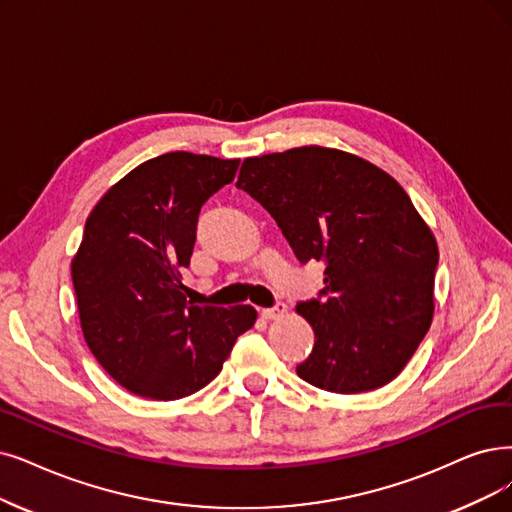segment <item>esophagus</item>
<instances>
[{"label": "esophagus", "instance_id": "obj_1", "mask_svg": "<svg viewBox=\"0 0 512 512\" xmlns=\"http://www.w3.org/2000/svg\"><path fill=\"white\" fill-rule=\"evenodd\" d=\"M285 311H288V309H285V304H275L273 306V309H262L260 311V315H262V319H267V321H275V319H279V317H283L285 315Z\"/></svg>", "mask_w": 512, "mask_h": 512}]
</instances>
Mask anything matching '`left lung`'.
I'll use <instances>...</instances> for the list:
<instances>
[{"instance_id":"1","label":"left lung","mask_w":512,"mask_h":512,"mask_svg":"<svg viewBox=\"0 0 512 512\" xmlns=\"http://www.w3.org/2000/svg\"><path fill=\"white\" fill-rule=\"evenodd\" d=\"M237 187L275 218L300 262H325L321 298L296 304L315 332L296 374L340 395L397 378L433 323L439 262L399 182L359 155L309 145L243 159Z\"/></svg>"}]
</instances>
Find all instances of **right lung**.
Masks as SVG:
<instances>
[{"mask_svg":"<svg viewBox=\"0 0 512 512\" xmlns=\"http://www.w3.org/2000/svg\"><path fill=\"white\" fill-rule=\"evenodd\" d=\"M239 159L174 151L140 163L100 197L71 260L81 332L132 395L174 401L222 370L256 323L250 304L197 306L189 267L201 206L235 178Z\"/></svg>","mask_w":512,"mask_h":512,"instance_id":"right-lung-1","label":"right lung"}]
</instances>
